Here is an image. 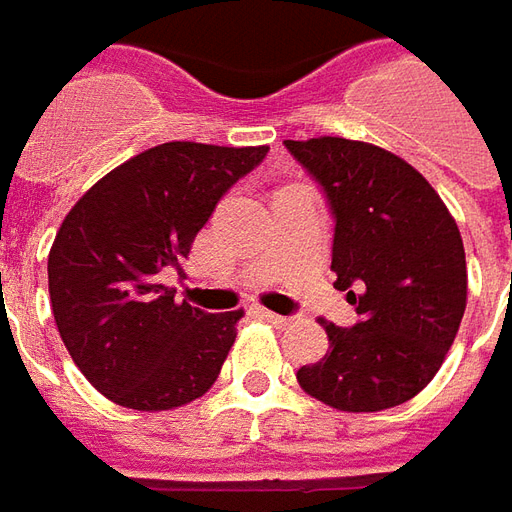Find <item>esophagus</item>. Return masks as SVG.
I'll return each instance as SVG.
<instances>
[{
	"instance_id": "esophagus-1",
	"label": "esophagus",
	"mask_w": 512,
	"mask_h": 512,
	"mask_svg": "<svg viewBox=\"0 0 512 512\" xmlns=\"http://www.w3.org/2000/svg\"><path fill=\"white\" fill-rule=\"evenodd\" d=\"M259 317H264L267 323H273L278 329H284V326H290L295 317H287V315H276V312H270V309H259Z\"/></svg>"
}]
</instances>
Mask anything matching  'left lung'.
Returning <instances> with one entry per match:
<instances>
[{"mask_svg":"<svg viewBox=\"0 0 512 512\" xmlns=\"http://www.w3.org/2000/svg\"><path fill=\"white\" fill-rule=\"evenodd\" d=\"M287 150L323 189L334 217V287L357 323H326L329 354L301 387L343 412H379L418 396L446 359L465 312L460 228L424 175L376 144L320 136Z\"/></svg>","mask_w":512,"mask_h":512,"instance_id":"left-lung-1","label":"left lung"}]
</instances>
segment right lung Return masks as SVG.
I'll return each instance as SVG.
<instances>
[{
  "label": "right lung",
  "instance_id": "add662e5",
  "mask_svg": "<svg viewBox=\"0 0 512 512\" xmlns=\"http://www.w3.org/2000/svg\"><path fill=\"white\" fill-rule=\"evenodd\" d=\"M267 147L167 142L111 169L61 222L49 250V298L66 351L122 407L175 410L217 382L239 312L175 303L158 284L181 270L220 197Z\"/></svg>",
  "mask_w": 512,
  "mask_h": 512
}]
</instances>
